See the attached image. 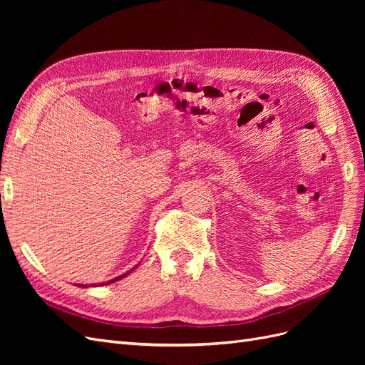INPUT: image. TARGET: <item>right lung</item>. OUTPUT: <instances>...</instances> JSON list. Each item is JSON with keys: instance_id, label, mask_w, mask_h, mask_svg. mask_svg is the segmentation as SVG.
<instances>
[{"instance_id": "obj_1", "label": "right lung", "mask_w": 365, "mask_h": 365, "mask_svg": "<svg viewBox=\"0 0 365 365\" xmlns=\"http://www.w3.org/2000/svg\"><path fill=\"white\" fill-rule=\"evenodd\" d=\"M135 268H137V267H134V268H132L130 271H128V272H125V274H121V275H120V277H117V279H113V280H109V282H108V284H109V283H114V282H117V280H120V279H123V277H126V275H129V274H130L132 271H134ZM97 284H98V286H102V284H106V283H97ZM97 284H96V286H97ZM79 286H82V288H86V286H85V284H79Z\"/></svg>"}]
</instances>
